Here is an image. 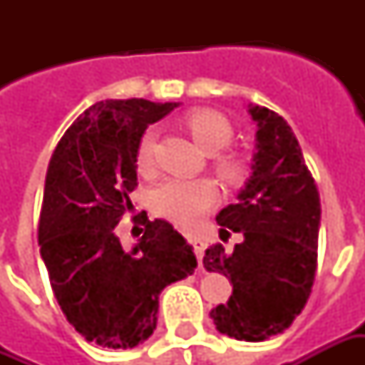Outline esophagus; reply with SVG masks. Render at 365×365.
<instances>
[{
    "label": "esophagus",
    "mask_w": 365,
    "mask_h": 365,
    "mask_svg": "<svg viewBox=\"0 0 365 365\" xmlns=\"http://www.w3.org/2000/svg\"><path fill=\"white\" fill-rule=\"evenodd\" d=\"M190 242L193 245V248H195V254H197V260L199 264H203V252H205V242L201 240V238L193 237L190 238Z\"/></svg>",
    "instance_id": "34e87169"
}]
</instances>
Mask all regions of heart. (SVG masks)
<instances>
[{"label": "heart", "mask_w": 365, "mask_h": 365, "mask_svg": "<svg viewBox=\"0 0 365 365\" xmlns=\"http://www.w3.org/2000/svg\"><path fill=\"white\" fill-rule=\"evenodd\" d=\"M182 123L195 144L205 152L221 150L232 138V127L229 119L213 109H205V107L191 109L183 115ZM154 158H156V133L146 130L136 146L135 160L138 172L146 175L152 174ZM213 170L230 187L240 185L250 172L248 162L235 152L215 154ZM217 197H219V191L211 180H205V178L203 180H170L152 193V211L162 219L178 225L180 229H191L217 203Z\"/></svg>", "instance_id": "b5f03b06"}]
</instances>
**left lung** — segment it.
<instances>
[{
    "label": "left lung",
    "instance_id": "left-lung-1",
    "mask_svg": "<svg viewBox=\"0 0 365 365\" xmlns=\"http://www.w3.org/2000/svg\"><path fill=\"white\" fill-rule=\"evenodd\" d=\"M256 120L252 175L238 201L217 215L222 232H240L232 252L209 246L203 266L230 277L232 295L211 311L219 332L262 342L289 329L317 274L321 197L291 127L268 107L250 105Z\"/></svg>",
    "mask_w": 365,
    "mask_h": 365
}]
</instances>
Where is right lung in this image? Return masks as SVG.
Returning <instances> with one entry per match:
<instances>
[{"instance_id": "obj_1", "label": "right lung", "mask_w": 365, "mask_h": 365, "mask_svg": "<svg viewBox=\"0 0 365 365\" xmlns=\"http://www.w3.org/2000/svg\"><path fill=\"white\" fill-rule=\"evenodd\" d=\"M174 107L148 99L91 105L60 138L46 170L38 246L51 287L68 322L103 348L144 342L156 329L160 291L197 268L193 246L144 211L133 217L144 227L133 250L117 237L138 185V140Z\"/></svg>"}]
</instances>
